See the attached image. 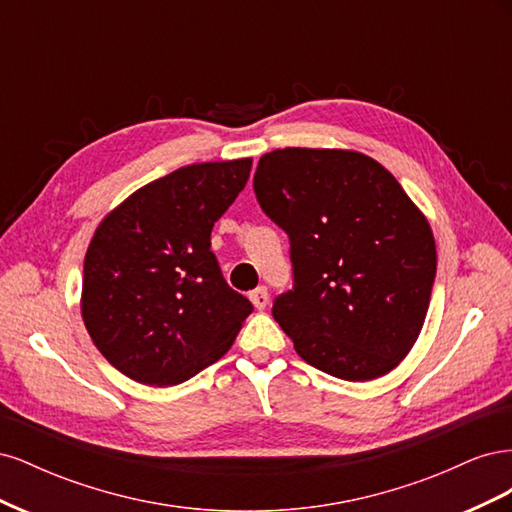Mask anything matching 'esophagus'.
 I'll use <instances>...</instances> for the list:
<instances>
[{"instance_id":"34e87169","label":"esophagus","mask_w":512,"mask_h":512,"mask_svg":"<svg viewBox=\"0 0 512 512\" xmlns=\"http://www.w3.org/2000/svg\"><path fill=\"white\" fill-rule=\"evenodd\" d=\"M250 299H252L256 309H265L269 305V292H267L265 286H258L256 290L250 292Z\"/></svg>"}]
</instances>
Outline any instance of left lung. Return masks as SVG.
<instances>
[{
    "label": "left lung",
    "instance_id": "obj_1",
    "mask_svg": "<svg viewBox=\"0 0 512 512\" xmlns=\"http://www.w3.org/2000/svg\"><path fill=\"white\" fill-rule=\"evenodd\" d=\"M254 192L290 239L294 284L273 318L294 350L342 380L389 374L421 333L436 280L425 215L359 151L275 149L258 162Z\"/></svg>",
    "mask_w": 512,
    "mask_h": 512
}]
</instances>
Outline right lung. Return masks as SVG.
<instances>
[{"label": "right lung", "instance_id": "add662e5", "mask_svg": "<svg viewBox=\"0 0 512 512\" xmlns=\"http://www.w3.org/2000/svg\"><path fill=\"white\" fill-rule=\"evenodd\" d=\"M252 160L177 168L106 215L83 267L81 312L104 359L141 384L175 386L228 352L252 303L232 290L211 230Z\"/></svg>", "mask_w": 512, "mask_h": 512}]
</instances>
